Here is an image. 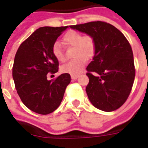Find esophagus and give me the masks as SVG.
Listing matches in <instances>:
<instances>
[{
	"instance_id": "34e87169",
	"label": "esophagus",
	"mask_w": 148,
	"mask_h": 148,
	"mask_svg": "<svg viewBox=\"0 0 148 148\" xmlns=\"http://www.w3.org/2000/svg\"><path fill=\"white\" fill-rule=\"evenodd\" d=\"M79 77V75H71V78L72 79H74V80H75V79H77V77Z\"/></svg>"
}]
</instances>
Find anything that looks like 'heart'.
Listing matches in <instances>:
<instances>
[{"instance_id":"1","label":"heart","mask_w":148,"mask_h":148,"mask_svg":"<svg viewBox=\"0 0 148 148\" xmlns=\"http://www.w3.org/2000/svg\"><path fill=\"white\" fill-rule=\"evenodd\" d=\"M62 44L66 47H74L73 57H75L70 62L61 66V71L65 74L77 75L83 71L86 64V58L93 57L95 51V42L93 37L83 36L75 31H70L62 37ZM53 55L60 62L66 60L63 51L60 43L56 42L52 48Z\"/></svg>"}]
</instances>
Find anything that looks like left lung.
Returning a JSON list of instances; mask_svg holds the SVG:
<instances>
[{
	"label": "left lung",
	"instance_id": "left-lung-1",
	"mask_svg": "<svg viewBox=\"0 0 148 148\" xmlns=\"http://www.w3.org/2000/svg\"><path fill=\"white\" fill-rule=\"evenodd\" d=\"M71 28L93 37L95 51L86 70L90 82L87 96L97 109L112 112L123 106L135 79V66L130 43L110 24L93 21L71 25Z\"/></svg>",
	"mask_w": 148,
	"mask_h": 148
}]
</instances>
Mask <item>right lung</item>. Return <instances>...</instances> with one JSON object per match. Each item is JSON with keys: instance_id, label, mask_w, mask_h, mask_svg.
I'll list each match as a JSON object with an SVG mask.
<instances>
[{"instance_id": "right-lung-1", "label": "right lung", "mask_w": 148, "mask_h": 148, "mask_svg": "<svg viewBox=\"0 0 148 148\" xmlns=\"http://www.w3.org/2000/svg\"><path fill=\"white\" fill-rule=\"evenodd\" d=\"M66 27H42L34 32L18 48L12 67L16 90L24 106L42 115L51 113L60 106L71 75L62 74L55 80L47 74L58 72V61L53 46Z\"/></svg>"}]
</instances>
